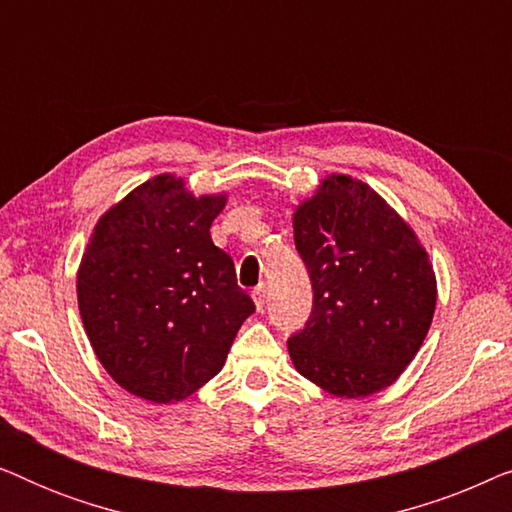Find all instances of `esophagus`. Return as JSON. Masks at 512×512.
Returning a JSON list of instances; mask_svg holds the SVG:
<instances>
[{
  "label": "esophagus",
  "mask_w": 512,
  "mask_h": 512,
  "mask_svg": "<svg viewBox=\"0 0 512 512\" xmlns=\"http://www.w3.org/2000/svg\"><path fill=\"white\" fill-rule=\"evenodd\" d=\"M251 298H254V303H256L258 310H263V305H265V284L254 286V291H251Z\"/></svg>",
  "instance_id": "34e87169"
}]
</instances>
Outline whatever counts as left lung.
Segmentation results:
<instances>
[{
  "label": "left lung",
  "mask_w": 512,
  "mask_h": 512,
  "mask_svg": "<svg viewBox=\"0 0 512 512\" xmlns=\"http://www.w3.org/2000/svg\"><path fill=\"white\" fill-rule=\"evenodd\" d=\"M312 314L289 338L296 370L361 398L398 380L436 310V275L415 230L363 181L331 174L293 214Z\"/></svg>",
  "instance_id": "8db88e82"
}]
</instances>
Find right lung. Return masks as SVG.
Returning <instances> with one entry per match:
<instances>
[{
    "label": "right lung",
    "instance_id": "add662e5",
    "mask_svg": "<svg viewBox=\"0 0 512 512\" xmlns=\"http://www.w3.org/2000/svg\"><path fill=\"white\" fill-rule=\"evenodd\" d=\"M226 193L158 174L104 212L83 251L76 296L90 345L125 391L174 403L212 380L256 310L214 247Z\"/></svg>",
    "mask_w": 512,
    "mask_h": 512
}]
</instances>
